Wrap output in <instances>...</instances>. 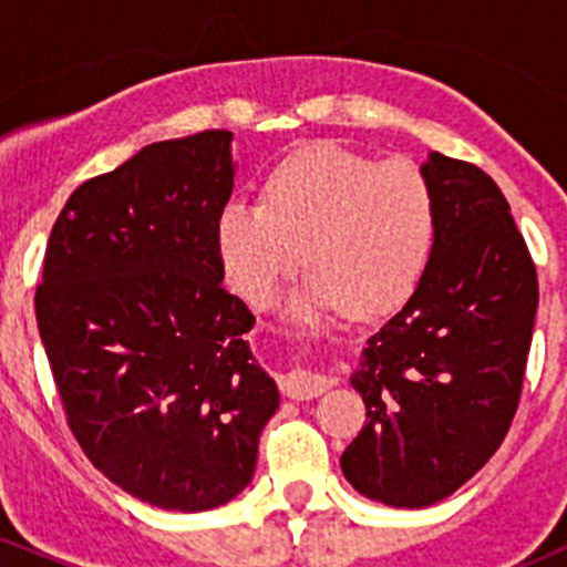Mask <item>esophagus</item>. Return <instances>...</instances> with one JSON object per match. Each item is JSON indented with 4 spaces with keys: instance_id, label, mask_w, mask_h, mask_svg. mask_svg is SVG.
Listing matches in <instances>:
<instances>
[{
    "instance_id": "1",
    "label": "esophagus",
    "mask_w": 567,
    "mask_h": 567,
    "mask_svg": "<svg viewBox=\"0 0 567 567\" xmlns=\"http://www.w3.org/2000/svg\"><path fill=\"white\" fill-rule=\"evenodd\" d=\"M331 384H334V381H331L329 375L316 373V370H305V368L290 370V373L282 375V381H279L282 392L293 400L318 398V394H323Z\"/></svg>"
}]
</instances>
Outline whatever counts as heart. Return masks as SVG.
I'll return each instance as SVG.
<instances>
[{
  "mask_svg": "<svg viewBox=\"0 0 567 567\" xmlns=\"http://www.w3.org/2000/svg\"><path fill=\"white\" fill-rule=\"evenodd\" d=\"M431 181L405 158H375L316 142L271 169L262 203L233 199L216 221V247L233 288L268 305L301 262L312 266L290 301L299 320L346 307L379 318L403 305L436 247Z\"/></svg>",
  "mask_w": 567,
  "mask_h": 567,
  "instance_id": "b5f03b06",
  "label": "heart"
}]
</instances>
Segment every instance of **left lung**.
Instances as JSON below:
<instances>
[{"label": "left lung", "instance_id": "obj_1", "mask_svg": "<svg viewBox=\"0 0 567 567\" xmlns=\"http://www.w3.org/2000/svg\"><path fill=\"white\" fill-rule=\"evenodd\" d=\"M420 169L436 197V247L351 373L368 422L340 458L359 494L409 511L447 499L499 450L537 312L535 262L499 186L436 151Z\"/></svg>", "mask_w": 567, "mask_h": 567}]
</instances>
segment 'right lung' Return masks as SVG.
I'll list each match as a JSON object with an SVG mask.
<instances>
[{
    "label": "right lung",
    "mask_w": 567,
    "mask_h": 567,
    "mask_svg": "<svg viewBox=\"0 0 567 567\" xmlns=\"http://www.w3.org/2000/svg\"><path fill=\"white\" fill-rule=\"evenodd\" d=\"M233 134L153 142L82 183L56 216L35 293L68 425L114 485L199 513L251 483L279 390L221 288L216 221L233 194Z\"/></svg>",
    "instance_id": "obj_1"
}]
</instances>
